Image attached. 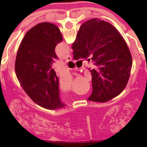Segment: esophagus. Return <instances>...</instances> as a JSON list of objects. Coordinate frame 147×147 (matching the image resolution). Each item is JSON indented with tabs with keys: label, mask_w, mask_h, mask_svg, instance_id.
<instances>
[{
	"label": "esophagus",
	"mask_w": 147,
	"mask_h": 147,
	"mask_svg": "<svg viewBox=\"0 0 147 147\" xmlns=\"http://www.w3.org/2000/svg\"><path fill=\"white\" fill-rule=\"evenodd\" d=\"M65 59H66V61H72V57H71V55H67Z\"/></svg>",
	"instance_id": "obj_1"
}]
</instances>
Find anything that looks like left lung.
<instances>
[{
    "label": "left lung",
    "mask_w": 147,
    "mask_h": 147,
    "mask_svg": "<svg viewBox=\"0 0 147 147\" xmlns=\"http://www.w3.org/2000/svg\"><path fill=\"white\" fill-rule=\"evenodd\" d=\"M62 40L56 25L37 24L22 40L15 63L16 77L26 94L37 105L51 110L65 106L60 99L59 80L52 68L57 59L55 47Z\"/></svg>",
    "instance_id": "obj_1"
}]
</instances>
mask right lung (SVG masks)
Returning a JSON list of instances; mask_svg holds the SVG:
<instances>
[{
	"label": "right lung",
	"instance_id": "obj_1",
	"mask_svg": "<svg viewBox=\"0 0 147 147\" xmlns=\"http://www.w3.org/2000/svg\"><path fill=\"white\" fill-rule=\"evenodd\" d=\"M74 59L90 57L94 66L91 95L87 100L106 102L120 94L129 80L132 57L115 27L99 19L86 21L72 45Z\"/></svg>",
	"mask_w": 147,
	"mask_h": 147
}]
</instances>
